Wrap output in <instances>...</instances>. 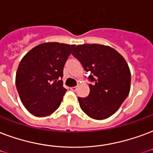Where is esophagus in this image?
<instances>
[{
	"label": "esophagus",
	"mask_w": 153,
	"mask_h": 153,
	"mask_svg": "<svg viewBox=\"0 0 153 153\" xmlns=\"http://www.w3.org/2000/svg\"><path fill=\"white\" fill-rule=\"evenodd\" d=\"M77 89H78V87H71V90L72 91H76Z\"/></svg>",
	"instance_id": "34e87169"
}]
</instances>
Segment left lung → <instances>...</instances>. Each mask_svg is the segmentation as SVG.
Here are the masks:
<instances>
[{
  "label": "left lung",
  "instance_id": "left-lung-1",
  "mask_svg": "<svg viewBox=\"0 0 153 153\" xmlns=\"http://www.w3.org/2000/svg\"><path fill=\"white\" fill-rule=\"evenodd\" d=\"M91 82L87 97H79L80 108L95 120H104L118 110L130 91L131 73L124 58L110 46L77 45L72 52Z\"/></svg>",
  "mask_w": 153,
  "mask_h": 153
}]
</instances>
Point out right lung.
<instances>
[{
    "mask_svg": "<svg viewBox=\"0 0 153 153\" xmlns=\"http://www.w3.org/2000/svg\"><path fill=\"white\" fill-rule=\"evenodd\" d=\"M74 45L43 43L20 62L16 87L25 108L35 116H46L60 106L67 90L62 85L63 68Z\"/></svg>",
    "mask_w": 153,
    "mask_h": 153,
    "instance_id": "add662e5",
    "label": "right lung"
}]
</instances>
